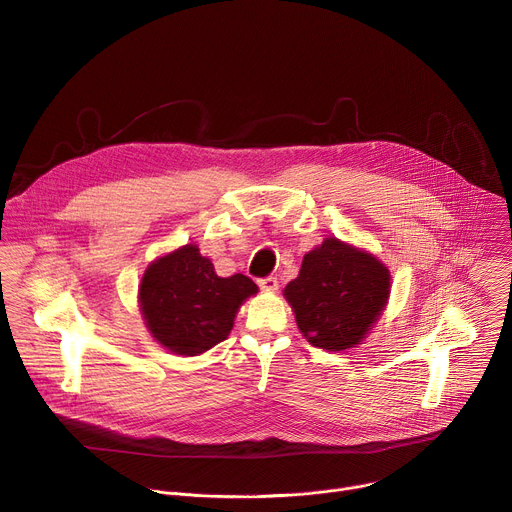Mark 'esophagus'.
I'll list each match as a JSON object with an SVG mask.
<instances>
[{"mask_svg": "<svg viewBox=\"0 0 512 512\" xmlns=\"http://www.w3.org/2000/svg\"><path fill=\"white\" fill-rule=\"evenodd\" d=\"M257 283H259V287H261L263 291H275V289L279 287V281H277V277H275V275L261 277Z\"/></svg>", "mask_w": 512, "mask_h": 512, "instance_id": "esophagus-1", "label": "esophagus"}]
</instances>
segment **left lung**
Returning <instances> with one entry per match:
<instances>
[{
	"label": "left lung",
	"instance_id": "left-lung-1",
	"mask_svg": "<svg viewBox=\"0 0 512 512\" xmlns=\"http://www.w3.org/2000/svg\"><path fill=\"white\" fill-rule=\"evenodd\" d=\"M390 293L388 269L370 253L335 237L303 257L297 279L285 287L299 331L315 348L339 352L360 344Z\"/></svg>",
	"mask_w": 512,
	"mask_h": 512
}]
</instances>
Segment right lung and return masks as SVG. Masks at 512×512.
Returning <instances> with one entry per match:
<instances>
[{"mask_svg": "<svg viewBox=\"0 0 512 512\" xmlns=\"http://www.w3.org/2000/svg\"><path fill=\"white\" fill-rule=\"evenodd\" d=\"M255 293L253 279L219 277L197 245H185L146 269L140 307L156 342L179 356H197L227 339L239 305Z\"/></svg>", "mask_w": 512, "mask_h": 512, "instance_id": "obj_1", "label": "right lung"}]
</instances>
